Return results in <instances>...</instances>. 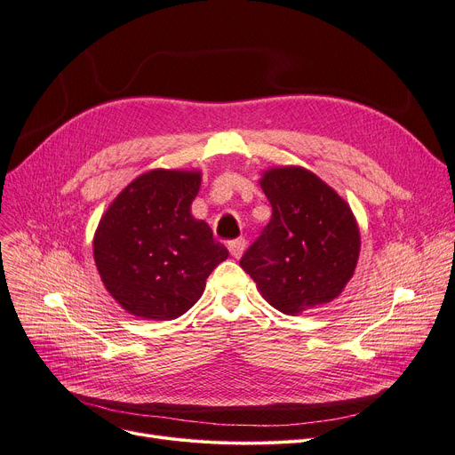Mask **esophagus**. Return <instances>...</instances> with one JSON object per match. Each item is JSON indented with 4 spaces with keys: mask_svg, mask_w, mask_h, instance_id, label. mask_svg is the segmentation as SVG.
I'll return each mask as SVG.
<instances>
[{
    "mask_svg": "<svg viewBox=\"0 0 455 455\" xmlns=\"http://www.w3.org/2000/svg\"><path fill=\"white\" fill-rule=\"evenodd\" d=\"M245 249H247V240H245V237H235V240L228 242V251H230V254L234 258H240Z\"/></svg>",
    "mask_w": 455,
    "mask_h": 455,
    "instance_id": "obj_1",
    "label": "esophagus"
}]
</instances>
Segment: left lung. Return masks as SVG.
I'll return each mask as SVG.
<instances>
[{"mask_svg": "<svg viewBox=\"0 0 455 455\" xmlns=\"http://www.w3.org/2000/svg\"><path fill=\"white\" fill-rule=\"evenodd\" d=\"M259 184L273 215L242 256V269L282 314L295 315L336 299L360 254L350 208L302 167L271 170Z\"/></svg>", "mask_w": 455, "mask_h": 455, "instance_id": "8db88e82", "label": "left lung"}]
</instances>
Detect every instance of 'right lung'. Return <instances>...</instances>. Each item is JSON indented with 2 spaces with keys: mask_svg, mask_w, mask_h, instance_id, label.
Listing matches in <instances>:
<instances>
[{
  "mask_svg": "<svg viewBox=\"0 0 455 455\" xmlns=\"http://www.w3.org/2000/svg\"><path fill=\"white\" fill-rule=\"evenodd\" d=\"M199 186V173L155 170L134 179L103 215L95 266L110 295L136 317H180L228 256L210 227L191 218Z\"/></svg>",
  "mask_w": 455,
  "mask_h": 455,
  "instance_id": "1",
  "label": "right lung"
}]
</instances>
